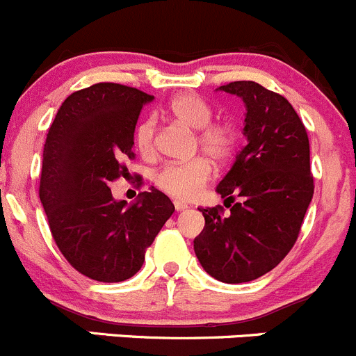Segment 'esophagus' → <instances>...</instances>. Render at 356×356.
Returning a JSON list of instances; mask_svg holds the SVG:
<instances>
[{
	"label": "esophagus",
	"mask_w": 356,
	"mask_h": 356,
	"mask_svg": "<svg viewBox=\"0 0 356 356\" xmlns=\"http://www.w3.org/2000/svg\"><path fill=\"white\" fill-rule=\"evenodd\" d=\"M174 207H175V210H177V211H184V210H188V204H186V203H181V201H175V203H174Z\"/></svg>",
	"instance_id": "esophagus-1"
}]
</instances>
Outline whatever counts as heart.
I'll return each instance as SVG.
<instances>
[{"label":"heart","instance_id":"1","mask_svg":"<svg viewBox=\"0 0 356 356\" xmlns=\"http://www.w3.org/2000/svg\"><path fill=\"white\" fill-rule=\"evenodd\" d=\"M167 111L188 127L196 129L200 148L211 160L222 161L231 156L234 149V132L225 124H213V110L196 95H179L170 99ZM134 145L143 156L155 155L156 149V120L146 117L136 125ZM211 163L208 158L196 156L186 161H172L158 170L155 182L158 188L175 200H191L210 181Z\"/></svg>","mask_w":356,"mask_h":356}]
</instances>
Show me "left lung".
<instances>
[{"label": "left lung", "mask_w": 356, "mask_h": 356, "mask_svg": "<svg viewBox=\"0 0 356 356\" xmlns=\"http://www.w3.org/2000/svg\"><path fill=\"white\" fill-rule=\"evenodd\" d=\"M218 89L245 102L248 145L217 186L231 215L222 207L201 208L204 227L195 253L211 277L239 284L277 267L296 243L314 196L310 143L284 96L253 81Z\"/></svg>", "instance_id": "obj_1"}]
</instances>
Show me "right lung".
<instances>
[{"mask_svg":"<svg viewBox=\"0 0 356 356\" xmlns=\"http://www.w3.org/2000/svg\"><path fill=\"white\" fill-rule=\"evenodd\" d=\"M153 96L99 82L62 103L42 152L39 198L56 246L89 279L120 282L145 261L174 203L158 189L138 201H117L108 184L127 175L143 105Z\"/></svg>","mask_w":356,"mask_h":356,"instance_id":"1","label":"right lung"}]
</instances>
